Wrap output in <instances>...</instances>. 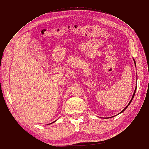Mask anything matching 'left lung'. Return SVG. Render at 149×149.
Instances as JSON below:
<instances>
[{
	"label": "left lung",
	"mask_w": 149,
	"mask_h": 149,
	"mask_svg": "<svg viewBox=\"0 0 149 149\" xmlns=\"http://www.w3.org/2000/svg\"><path fill=\"white\" fill-rule=\"evenodd\" d=\"M134 63H135V65H136V62H135V60H134ZM136 89H137V88L136 87V88H135V90H134V94H133V95H132V99H131V100H130V101L129 102V104H128V105L127 106H126L125 108H124V109L123 110V111H122L120 112V113H119L118 114H120V113H122V112H123L126 109H127V107L129 106V104H130V102H132V100H133V98H134V95H135V93H136Z\"/></svg>",
	"instance_id": "left-lung-1"
}]
</instances>
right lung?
<instances>
[{
	"mask_svg": "<svg viewBox=\"0 0 149 149\" xmlns=\"http://www.w3.org/2000/svg\"><path fill=\"white\" fill-rule=\"evenodd\" d=\"M55 121H54V122H53V123H55Z\"/></svg>",
	"mask_w": 149,
	"mask_h": 149,
	"instance_id": "obj_1",
	"label": "right lung"
}]
</instances>
